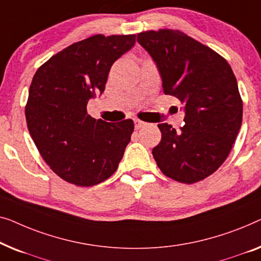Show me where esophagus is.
Instances as JSON below:
<instances>
[{"label":"esophagus","mask_w":261,"mask_h":261,"mask_svg":"<svg viewBox=\"0 0 261 261\" xmlns=\"http://www.w3.org/2000/svg\"><path fill=\"white\" fill-rule=\"evenodd\" d=\"M144 122H142V120H139V119H135V127L136 129H141V127H143L144 126Z\"/></svg>","instance_id":"1"}]
</instances>
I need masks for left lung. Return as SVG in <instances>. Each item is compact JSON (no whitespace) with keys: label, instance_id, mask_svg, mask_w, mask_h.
<instances>
[{"label":"left lung","instance_id":"left-lung-1","mask_svg":"<svg viewBox=\"0 0 261 261\" xmlns=\"http://www.w3.org/2000/svg\"><path fill=\"white\" fill-rule=\"evenodd\" d=\"M137 41L156 62L163 92L185 104V125L176 132L159 124L157 166L175 181L192 185L216 171L228 157L242 122L237 78L226 59L174 29L142 32Z\"/></svg>","mask_w":261,"mask_h":261}]
</instances>
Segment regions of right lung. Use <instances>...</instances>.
Wrapping results in <instances>:
<instances>
[{"instance_id":"add662e5","label":"right lung","mask_w":261,"mask_h":261,"mask_svg":"<svg viewBox=\"0 0 261 261\" xmlns=\"http://www.w3.org/2000/svg\"><path fill=\"white\" fill-rule=\"evenodd\" d=\"M135 42V34L93 35L57 53L33 76L24 110L28 131L43 161L66 182L98 185L123 159L134 122L94 119L86 106L104 92L113 62Z\"/></svg>"}]
</instances>
